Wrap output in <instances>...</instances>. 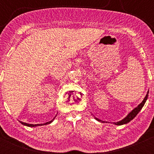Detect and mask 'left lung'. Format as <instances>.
Returning a JSON list of instances; mask_svg holds the SVG:
<instances>
[{
    "mask_svg": "<svg viewBox=\"0 0 154 154\" xmlns=\"http://www.w3.org/2000/svg\"><path fill=\"white\" fill-rule=\"evenodd\" d=\"M148 93H149V91H147V94H146V96H145V97H144V100H142V103H141L140 104H139V105H138V106H137V107H136V108H135L134 109L132 110V111L130 112L129 113V114L127 115V116H126V117L125 118V119H122V121H119V122H115V123H113V124H114V125H126V124L129 123V122H130V121L133 120V119H134V118L136 117V116H137L138 113H139V112H140V110L142 109V107L144 106V103H145L146 100H147V97H148ZM94 119H95L96 120H97V121H98V122H102L101 120H100V119H97V118H94Z\"/></svg>",
    "mask_w": 154,
    "mask_h": 154,
    "instance_id": "obj_1",
    "label": "left lung"
}]
</instances>
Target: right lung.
I'll use <instances>...</instances> for the list:
<instances>
[{"mask_svg":"<svg viewBox=\"0 0 154 154\" xmlns=\"http://www.w3.org/2000/svg\"><path fill=\"white\" fill-rule=\"evenodd\" d=\"M55 116V117H56ZM54 119H55V118H54V119H53V120H51V121H50V122H47V123H45V124H41V125H30V124H27V123H24V122H20V123L21 124V125H25V126H27V127H37V126H42V125H48V124H51V122H53V121L54 120Z\"/></svg>","mask_w":154,"mask_h":154,"instance_id":"add662e5","label":"right lung"}]
</instances>
